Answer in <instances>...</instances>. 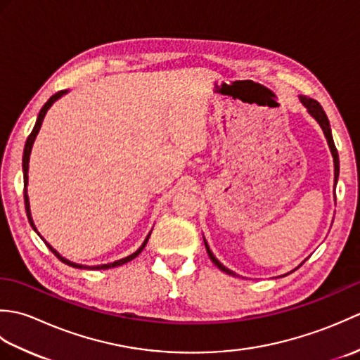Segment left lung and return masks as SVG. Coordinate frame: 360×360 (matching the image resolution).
Instances as JSON below:
<instances>
[{
  "label": "left lung",
  "instance_id": "1",
  "mask_svg": "<svg viewBox=\"0 0 360 360\" xmlns=\"http://www.w3.org/2000/svg\"><path fill=\"white\" fill-rule=\"evenodd\" d=\"M298 98H300L302 105L304 106V108H307L309 116H311L312 119H314V120L317 122V124L320 125V128H322V131H323V134H325V139H326V142H328V147H330V150H331L333 160H334V188H335V184H338V179H339V170H340V167H339V155H338V150H335V145H334V141H333L330 120H328V117H326V114H325L322 106H320V103H319L317 101H314V98H309V97H307V96H298ZM202 238H204V236H202ZM204 244H205V250H207V254H209L210 259L213 262V264H215L219 271L226 272L227 275H233V277H240L238 274H235L233 271L229 269V267H226L223 263L218 262V258H217L215 255H213V252L210 250L209 244H207V241H205V238H204ZM303 263H304V262H303ZM303 263L298 264V266L295 267V269H298V267H300ZM295 269H292L290 272H294ZM290 272H288V274H290ZM288 274H283L281 277H285V275H288Z\"/></svg>",
  "mask_w": 360,
  "mask_h": 360
}]
</instances>
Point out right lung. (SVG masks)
I'll return each instance as SVG.
<instances>
[{
  "instance_id": "obj_1",
  "label": "right lung",
  "mask_w": 360,
  "mask_h": 360,
  "mask_svg": "<svg viewBox=\"0 0 360 360\" xmlns=\"http://www.w3.org/2000/svg\"><path fill=\"white\" fill-rule=\"evenodd\" d=\"M70 93V91L68 89H63V91H58V93H56L53 94L48 102H46L44 105H43V108L40 110V112H38V116H37V122H35V125H34V129H32V133L29 134V137H27V141H26V145H25V153H22V176H25V205H26V213H27V219H29V224H30V227L34 229V231L38 233V231H37V227H35V224H34V219H32V213H30V204H29V196H27V182H29V176H27V172H29V159H30V151H32V147H34V142H35V137H37V134H38V131H40V128H41V124H43V119H44V116H46V112H48V110L51 108V106L56 103L60 97H63L65 94H68ZM40 235V233H38ZM150 235H151V231H150V233L147 235V238L143 240V243H142V246L137 249L136 252H133L131 255H128V257H125V258H120V259H117V262H112V263H106V264H97V266H86V264H79V263H74V262H71V259H68V258H65V257H62L58 254V252L53 249L51 244L46 241L43 236L40 235V238L48 244V248L52 250V254L56 255L58 259H62V262L65 263V264H68V266H72V267H77V269H91V271H101V269H110V267H116V266H122V264H125V263H128V262H131L133 258H136L137 255L141 254V252L143 250V248L147 246V243H148V238H150Z\"/></svg>"
}]
</instances>
